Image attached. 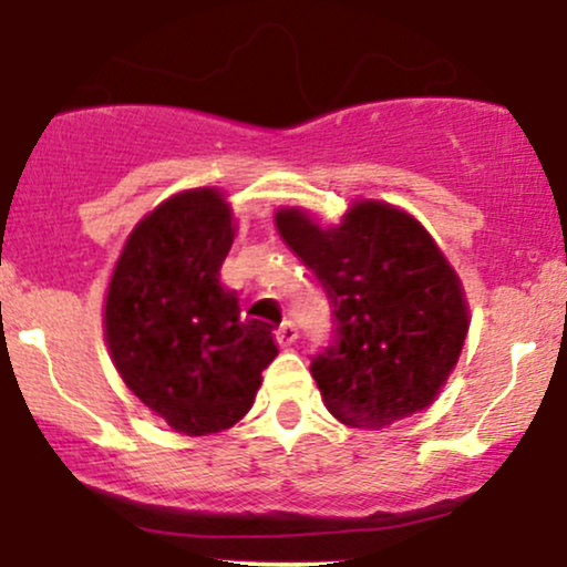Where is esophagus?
Instances as JSON below:
<instances>
[{
	"label": "esophagus",
	"instance_id": "esophagus-1",
	"mask_svg": "<svg viewBox=\"0 0 567 567\" xmlns=\"http://www.w3.org/2000/svg\"><path fill=\"white\" fill-rule=\"evenodd\" d=\"M296 338H298V328L292 322H282L277 328V343H279V347H292V343H296Z\"/></svg>",
	"mask_w": 567,
	"mask_h": 567
}]
</instances>
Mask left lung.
Returning a JSON list of instances; mask_svg holds the SVG:
<instances>
[{"instance_id": "8db88e82", "label": "left lung", "mask_w": 567, "mask_h": 567, "mask_svg": "<svg viewBox=\"0 0 567 567\" xmlns=\"http://www.w3.org/2000/svg\"><path fill=\"white\" fill-rule=\"evenodd\" d=\"M277 229L333 303V341L311 360L330 413L383 429L432 405L458 362L470 311L424 226L365 199L328 229L285 207Z\"/></svg>"}]
</instances>
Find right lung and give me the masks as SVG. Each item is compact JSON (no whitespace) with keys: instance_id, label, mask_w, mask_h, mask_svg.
Returning a JSON list of instances; mask_svg holds the SVG:
<instances>
[{"instance_id":"1","label":"right lung","mask_w":567,"mask_h":567,"mask_svg":"<svg viewBox=\"0 0 567 567\" xmlns=\"http://www.w3.org/2000/svg\"><path fill=\"white\" fill-rule=\"evenodd\" d=\"M234 243L218 188L165 199L135 226L106 292V343L122 381L188 437L216 434L250 410L277 357L264 322L239 317L220 285Z\"/></svg>"}]
</instances>
